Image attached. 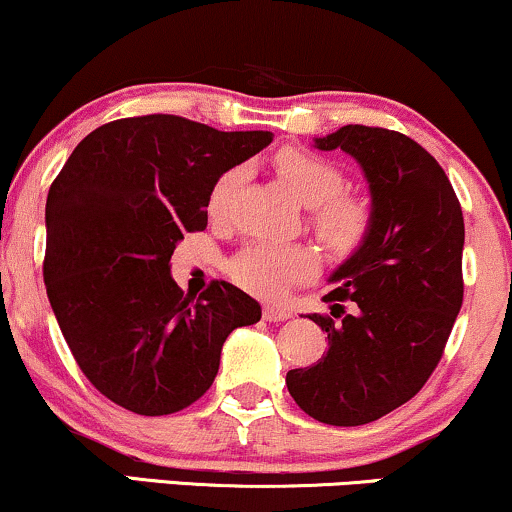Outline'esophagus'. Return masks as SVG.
Listing matches in <instances>:
<instances>
[{
	"instance_id": "34e87169",
	"label": "esophagus",
	"mask_w": 512,
	"mask_h": 512,
	"mask_svg": "<svg viewBox=\"0 0 512 512\" xmlns=\"http://www.w3.org/2000/svg\"><path fill=\"white\" fill-rule=\"evenodd\" d=\"M262 317L267 319V322H286V319L291 317V312H288V310H283V307L264 305V310H262Z\"/></svg>"
}]
</instances>
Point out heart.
Wrapping results in <instances>:
<instances>
[{
	"label": "heart",
	"mask_w": 512,
	"mask_h": 512,
	"mask_svg": "<svg viewBox=\"0 0 512 512\" xmlns=\"http://www.w3.org/2000/svg\"><path fill=\"white\" fill-rule=\"evenodd\" d=\"M274 169L291 193L312 207L310 221L319 240L329 250L346 255L365 243L372 231V205L362 195L343 190L346 176L329 159L298 147L276 152ZM240 181V169L224 171L207 197L209 217H224ZM231 276L238 286L262 298H276L293 283L315 274L317 260L303 245L255 243L231 260Z\"/></svg>",
	"instance_id": "heart-1"
}]
</instances>
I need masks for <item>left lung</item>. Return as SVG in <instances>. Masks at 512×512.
Here are the masks:
<instances>
[{
    "label": "left lung",
    "instance_id": "8db88e82",
    "mask_svg": "<svg viewBox=\"0 0 512 512\" xmlns=\"http://www.w3.org/2000/svg\"><path fill=\"white\" fill-rule=\"evenodd\" d=\"M315 145L362 166L372 231L331 274L334 317H310L329 350L286 386L315 420L357 427L408 403L439 365L463 305L465 221L446 171L408 135L355 123Z\"/></svg>",
    "mask_w": 512,
    "mask_h": 512
}]
</instances>
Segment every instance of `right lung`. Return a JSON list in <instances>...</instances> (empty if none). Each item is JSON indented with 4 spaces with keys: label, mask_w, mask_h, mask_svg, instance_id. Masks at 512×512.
<instances>
[{
    "label": "right lung",
    "mask_w": 512,
    "mask_h": 512,
    "mask_svg": "<svg viewBox=\"0 0 512 512\" xmlns=\"http://www.w3.org/2000/svg\"><path fill=\"white\" fill-rule=\"evenodd\" d=\"M272 143L147 114L95 128L47 195L45 286L78 367L102 396L157 417L205 396L221 346L260 322L257 300L226 281L200 298L171 279L183 233L205 231L214 181Z\"/></svg>",
    "instance_id": "1"
}]
</instances>
